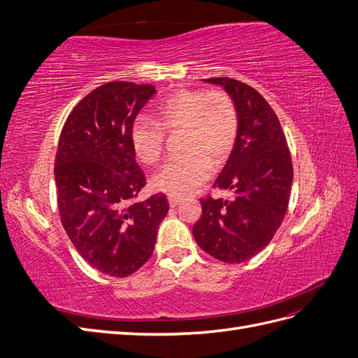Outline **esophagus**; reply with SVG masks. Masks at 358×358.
<instances>
[{"label":"esophagus","mask_w":358,"mask_h":358,"mask_svg":"<svg viewBox=\"0 0 358 358\" xmlns=\"http://www.w3.org/2000/svg\"><path fill=\"white\" fill-rule=\"evenodd\" d=\"M180 203V199L179 197H171V196H169V204H170V208H176V206Z\"/></svg>","instance_id":"1"}]
</instances>
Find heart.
<instances>
[{
    "instance_id": "1",
    "label": "heart",
    "mask_w": 358,
    "mask_h": 358,
    "mask_svg": "<svg viewBox=\"0 0 358 358\" xmlns=\"http://www.w3.org/2000/svg\"><path fill=\"white\" fill-rule=\"evenodd\" d=\"M159 122L148 116L134 119L129 142L136 157L154 166L164 155L169 134L183 131L182 152L187 157L169 161L152 179L155 189L171 197H187L209 180L212 166L230 158L239 134V119L225 92L183 88L158 106Z\"/></svg>"
}]
</instances>
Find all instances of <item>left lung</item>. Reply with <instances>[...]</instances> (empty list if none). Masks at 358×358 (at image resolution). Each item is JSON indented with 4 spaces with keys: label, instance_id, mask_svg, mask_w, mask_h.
I'll return each instance as SVG.
<instances>
[{
    "label": "left lung",
    "instance_id": "8db88e82",
    "mask_svg": "<svg viewBox=\"0 0 358 358\" xmlns=\"http://www.w3.org/2000/svg\"><path fill=\"white\" fill-rule=\"evenodd\" d=\"M221 85L231 96L239 134L213 188L231 200L201 199V218L192 234L204 252L224 263H243L270 243L284 221L292 185V164L279 119L263 95L230 78Z\"/></svg>",
    "mask_w": 358,
    "mask_h": 358
}]
</instances>
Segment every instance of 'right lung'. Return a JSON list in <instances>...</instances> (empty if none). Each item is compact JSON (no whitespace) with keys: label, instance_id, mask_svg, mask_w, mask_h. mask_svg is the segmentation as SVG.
Wrapping results in <instances>:
<instances>
[{"label":"right lung","instance_id":"1","mask_svg":"<svg viewBox=\"0 0 358 358\" xmlns=\"http://www.w3.org/2000/svg\"><path fill=\"white\" fill-rule=\"evenodd\" d=\"M155 92L152 85L104 83L78 103L59 136L55 183L64 230L86 263L115 278L148 262L169 212L164 194L133 201L146 178L129 129Z\"/></svg>","mask_w":358,"mask_h":358}]
</instances>
